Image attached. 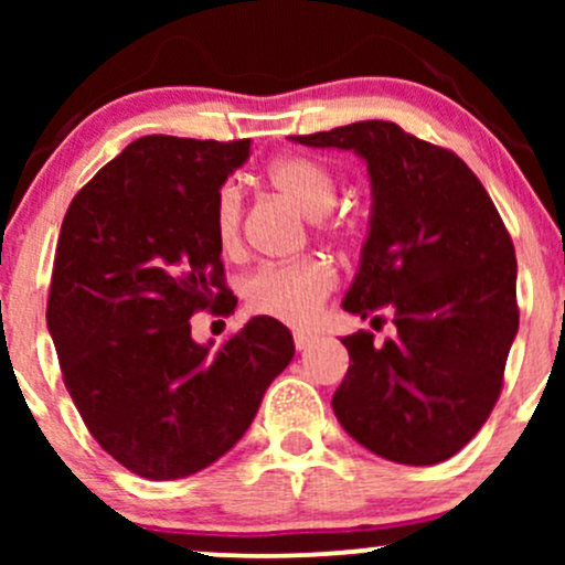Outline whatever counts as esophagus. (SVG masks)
I'll return each mask as SVG.
<instances>
[{"label": "esophagus", "mask_w": 565, "mask_h": 565, "mask_svg": "<svg viewBox=\"0 0 565 565\" xmlns=\"http://www.w3.org/2000/svg\"><path fill=\"white\" fill-rule=\"evenodd\" d=\"M313 340H316V337L310 334V332H295V348L297 350L310 348V345H313Z\"/></svg>", "instance_id": "34e87169"}]
</instances>
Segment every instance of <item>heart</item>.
Masks as SVG:
<instances>
[{
    "label": "heart",
    "instance_id": "1",
    "mask_svg": "<svg viewBox=\"0 0 565 565\" xmlns=\"http://www.w3.org/2000/svg\"><path fill=\"white\" fill-rule=\"evenodd\" d=\"M268 180L305 217L319 220L337 201V178L327 164L310 157H281L268 167ZM212 233L220 252L236 255L242 246V188L223 183L212 201ZM337 274L323 257L263 265L246 276L242 295L252 313L287 323H308L334 289Z\"/></svg>",
    "mask_w": 565,
    "mask_h": 565
}]
</instances>
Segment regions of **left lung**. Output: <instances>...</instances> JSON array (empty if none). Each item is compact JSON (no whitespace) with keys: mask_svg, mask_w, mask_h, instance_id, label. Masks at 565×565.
Here are the masks:
<instances>
[{"mask_svg":"<svg viewBox=\"0 0 565 565\" xmlns=\"http://www.w3.org/2000/svg\"><path fill=\"white\" fill-rule=\"evenodd\" d=\"M353 151L372 185L366 242L342 310H391L395 334L342 337L350 366L332 408L353 440L398 465H438L481 430L518 334V263L481 180L393 121L295 135ZM380 321V319H372Z\"/></svg>","mask_w":565,"mask_h":565,"instance_id":"obj_1","label":"left lung"}]
</instances>
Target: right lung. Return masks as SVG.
<instances>
[{
    "label": "right lung",
    "instance_id": "obj_1",
    "mask_svg": "<svg viewBox=\"0 0 565 565\" xmlns=\"http://www.w3.org/2000/svg\"><path fill=\"white\" fill-rule=\"evenodd\" d=\"M249 140L146 135L71 201L47 329L97 444L151 481L210 468L242 440L295 359L291 332L255 316L223 348L191 337L196 310H233L212 233L217 188Z\"/></svg>",
    "mask_w": 565,
    "mask_h": 565
}]
</instances>
